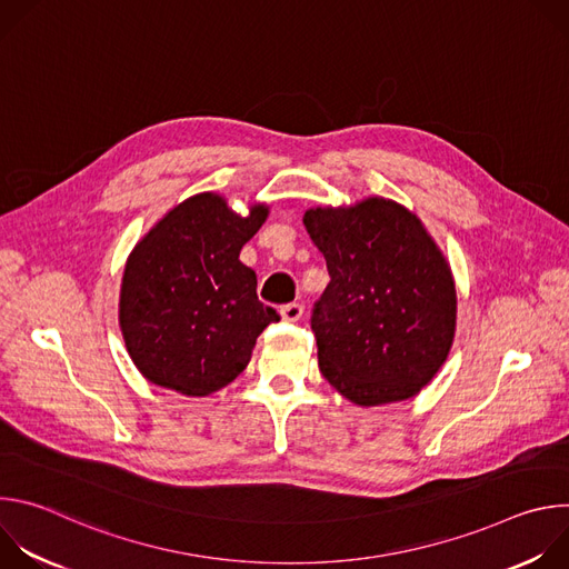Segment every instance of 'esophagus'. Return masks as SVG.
<instances>
[{
  "label": "esophagus",
  "instance_id": "34e87169",
  "mask_svg": "<svg viewBox=\"0 0 569 569\" xmlns=\"http://www.w3.org/2000/svg\"><path fill=\"white\" fill-rule=\"evenodd\" d=\"M279 312L286 321H299L301 315H303V306L301 303H286V306H281Z\"/></svg>",
  "mask_w": 569,
  "mask_h": 569
}]
</instances>
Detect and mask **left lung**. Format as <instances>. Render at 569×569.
Segmentation results:
<instances>
[{
	"label": "left lung",
	"instance_id": "left-lung-1",
	"mask_svg": "<svg viewBox=\"0 0 569 569\" xmlns=\"http://www.w3.org/2000/svg\"><path fill=\"white\" fill-rule=\"evenodd\" d=\"M303 224L331 274L310 321L321 376L360 408L417 396L457 329L455 277L435 238L380 196L312 207Z\"/></svg>",
	"mask_w": 569,
	"mask_h": 569
}]
</instances>
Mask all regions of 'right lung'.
<instances>
[{"mask_svg":"<svg viewBox=\"0 0 569 569\" xmlns=\"http://www.w3.org/2000/svg\"><path fill=\"white\" fill-rule=\"evenodd\" d=\"M254 202L236 213L224 196L196 193L161 216L132 248L119 295V327L139 373L184 396L227 387L279 312L257 297L242 246L268 220Z\"/></svg>","mask_w":569,"mask_h":569,"instance_id":"add662e5","label":"right lung"}]
</instances>
